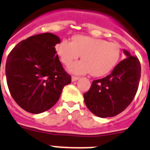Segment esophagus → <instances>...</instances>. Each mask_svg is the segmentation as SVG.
Segmentation results:
<instances>
[{
	"label": "esophagus",
	"instance_id": "1",
	"mask_svg": "<svg viewBox=\"0 0 150 150\" xmlns=\"http://www.w3.org/2000/svg\"><path fill=\"white\" fill-rule=\"evenodd\" d=\"M78 79H79V77H77V76H72L71 77V81L72 82H75V81H77Z\"/></svg>",
	"mask_w": 150,
	"mask_h": 150
}]
</instances>
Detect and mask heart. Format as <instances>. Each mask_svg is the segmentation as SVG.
<instances>
[{
    "label": "heart",
    "mask_w": 150,
    "mask_h": 150,
    "mask_svg": "<svg viewBox=\"0 0 150 150\" xmlns=\"http://www.w3.org/2000/svg\"><path fill=\"white\" fill-rule=\"evenodd\" d=\"M55 51L66 66L82 55L83 60L70 66L69 71L76 75L91 73L95 77L111 71L121 56V47L117 43L85 35L75 36L72 42L67 40L61 41L55 46Z\"/></svg>",
    "instance_id": "1"
}]
</instances>
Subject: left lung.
Listing matches in <instances>:
<instances>
[{"instance_id": "8db88e82", "label": "left lung", "mask_w": 150, "mask_h": 150, "mask_svg": "<svg viewBox=\"0 0 150 150\" xmlns=\"http://www.w3.org/2000/svg\"><path fill=\"white\" fill-rule=\"evenodd\" d=\"M126 57L106 77L92 82L83 94L87 108L98 117L116 116L131 103L141 78V64L136 56L123 51Z\"/></svg>"}]
</instances>
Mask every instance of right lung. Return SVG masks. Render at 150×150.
Segmentation results:
<instances>
[{
    "mask_svg": "<svg viewBox=\"0 0 150 150\" xmlns=\"http://www.w3.org/2000/svg\"><path fill=\"white\" fill-rule=\"evenodd\" d=\"M60 39L52 33L33 35L16 44L8 54L5 75L10 94L19 106L40 114L57 103L71 78L59 59L55 45Z\"/></svg>",
    "mask_w": 150,
    "mask_h": 150,
    "instance_id": "obj_1",
    "label": "right lung"
}]
</instances>
